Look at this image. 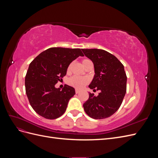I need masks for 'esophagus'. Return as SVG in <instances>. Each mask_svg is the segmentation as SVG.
<instances>
[{"label": "esophagus", "instance_id": "esophagus-1", "mask_svg": "<svg viewBox=\"0 0 158 158\" xmlns=\"http://www.w3.org/2000/svg\"><path fill=\"white\" fill-rule=\"evenodd\" d=\"M80 90H78V89H76L75 90V92H76V94H78V93H80Z\"/></svg>", "mask_w": 158, "mask_h": 158}]
</instances>
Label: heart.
Returning a JSON list of instances; mask_svg holds the SVG:
<instances>
[{
	"mask_svg": "<svg viewBox=\"0 0 158 158\" xmlns=\"http://www.w3.org/2000/svg\"><path fill=\"white\" fill-rule=\"evenodd\" d=\"M88 61H89V60L84 59L82 61L83 66H84L85 63H87ZM70 68H71V64L69 66L67 70L70 71ZM88 82H89V79L87 77H82V76H74L73 77H71L68 81L69 84L70 85L77 89L83 88L85 85L88 83Z\"/></svg>",
	"mask_w": 158,
	"mask_h": 158,
	"instance_id": "heart-1",
	"label": "heart"
}]
</instances>
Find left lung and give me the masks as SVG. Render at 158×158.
Returning a JSON list of instances; mask_svg holds the SVG:
<instances>
[{
	"label": "left lung",
	"instance_id": "1",
	"mask_svg": "<svg viewBox=\"0 0 158 158\" xmlns=\"http://www.w3.org/2000/svg\"><path fill=\"white\" fill-rule=\"evenodd\" d=\"M82 51L94 65L95 75L89 88L101 91L98 96L89 93V98L83 105L84 111L95 119L111 117L120 107L127 92V78L124 66L116 56L105 50Z\"/></svg>",
	"mask_w": 158,
	"mask_h": 158
}]
</instances>
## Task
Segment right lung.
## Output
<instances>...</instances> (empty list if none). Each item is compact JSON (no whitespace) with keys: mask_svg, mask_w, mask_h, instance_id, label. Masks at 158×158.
Masks as SVG:
<instances>
[{"mask_svg":"<svg viewBox=\"0 0 158 158\" xmlns=\"http://www.w3.org/2000/svg\"><path fill=\"white\" fill-rule=\"evenodd\" d=\"M79 56L80 49L51 47L36 56L30 64L25 78L26 92L31 106L41 117L55 119L63 115L75 89L55 84L66 74L69 64Z\"/></svg>","mask_w":158,"mask_h":158,"instance_id":"right-lung-1","label":"right lung"}]
</instances>
